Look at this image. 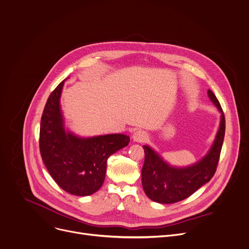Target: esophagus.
<instances>
[{
	"mask_svg": "<svg viewBox=\"0 0 249 249\" xmlns=\"http://www.w3.org/2000/svg\"><path fill=\"white\" fill-rule=\"evenodd\" d=\"M146 139H147V135L142 130H138L133 135V140L136 142H143L146 141Z\"/></svg>",
	"mask_w": 249,
	"mask_h": 249,
	"instance_id": "1",
	"label": "esophagus"
}]
</instances>
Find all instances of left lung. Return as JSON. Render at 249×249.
Segmentation results:
<instances>
[{
  "mask_svg": "<svg viewBox=\"0 0 249 249\" xmlns=\"http://www.w3.org/2000/svg\"><path fill=\"white\" fill-rule=\"evenodd\" d=\"M208 97L221 112V121L215 141L202 159L188 167H173L150 146H142L144 162L142 169V184L145 195L151 200L164 204L181 201L214 176L225 137L226 122L220 103L210 90Z\"/></svg>",
  "mask_w": 249,
  "mask_h": 249,
  "instance_id": "8db88e82",
  "label": "left lung"
}]
</instances>
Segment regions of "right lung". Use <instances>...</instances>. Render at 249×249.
<instances>
[{
    "mask_svg": "<svg viewBox=\"0 0 249 249\" xmlns=\"http://www.w3.org/2000/svg\"><path fill=\"white\" fill-rule=\"evenodd\" d=\"M64 81L52 92L40 125V152L54 182L78 196L93 195L104 184L107 158L128 145L130 138L110 134L81 138L64 129L60 95Z\"/></svg>",
    "mask_w": 249,
    "mask_h": 249,
    "instance_id": "add662e5",
    "label": "right lung"
}]
</instances>
